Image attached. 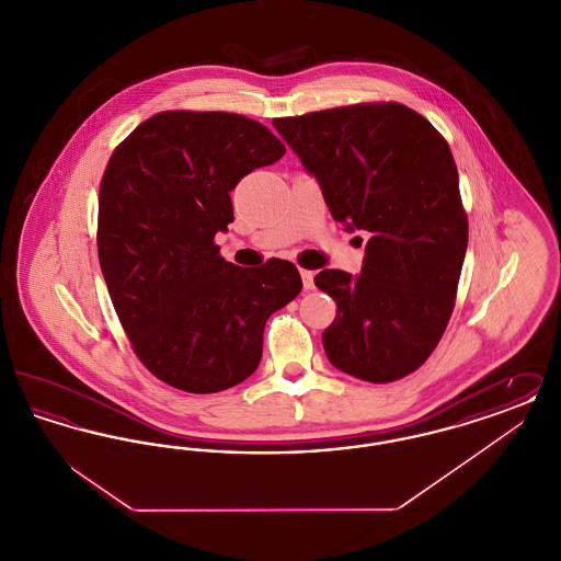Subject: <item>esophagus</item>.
Instances as JSON below:
<instances>
[{"mask_svg": "<svg viewBox=\"0 0 561 561\" xmlns=\"http://www.w3.org/2000/svg\"><path fill=\"white\" fill-rule=\"evenodd\" d=\"M300 277H302V286H305V290H313V288H316V282H313L316 273H313V271H309V268H300Z\"/></svg>", "mask_w": 561, "mask_h": 561, "instance_id": "esophagus-1", "label": "esophagus"}]
</instances>
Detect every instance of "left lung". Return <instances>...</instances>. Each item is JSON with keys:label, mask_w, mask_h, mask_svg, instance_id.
<instances>
[{"label": "left lung", "mask_w": 561, "mask_h": 561, "mask_svg": "<svg viewBox=\"0 0 561 561\" xmlns=\"http://www.w3.org/2000/svg\"><path fill=\"white\" fill-rule=\"evenodd\" d=\"M347 231H368L359 275L323 268L336 302L321 341L334 368L368 382L414 373L453 316L467 214L444 136L400 103L273 119Z\"/></svg>", "instance_id": "obj_1"}]
</instances>
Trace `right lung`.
I'll use <instances>...</instances> for the list:
<instances>
[{
	"label": "right lung",
	"instance_id": "1",
	"mask_svg": "<svg viewBox=\"0 0 561 561\" xmlns=\"http://www.w3.org/2000/svg\"><path fill=\"white\" fill-rule=\"evenodd\" d=\"M286 153L263 124L222 111H163L113 151L99 195V261L134 353L160 380L216 393L259 368L268 316L302 290L282 259L241 268L214 236L229 193Z\"/></svg>",
	"mask_w": 561,
	"mask_h": 561
}]
</instances>
